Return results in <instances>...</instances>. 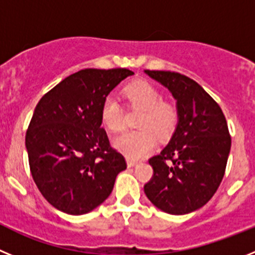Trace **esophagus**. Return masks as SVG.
<instances>
[{
  "label": "esophagus",
  "mask_w": 255,
  "mask_h": 255,
  "mask_svg": "<svg viewBox=\"0 0 255 255\" xmlns=\"http://www.w3.org/2000/svg\"><path fill=\"white\" fill-rule=\"evenodd\" d=\"M135 164H136V161H134V159H128V167H134Z\"/></svg>",
  "instance_id": "obj_1"
}]
</instances>
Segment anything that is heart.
Here are the masks:
<instances>
[{
	"mask_svg": "<svg viewBox=\"0 0 255 255\" xmlns=\"http://www.w3.org/2000/svg\"><path fill=\"white\" fill-rule=\"evenodd\" d=\"M123 94L128 107L141 110L136 131L124 132L115 139L117 149L130 159H139L149 154L155 145V138L167 139L179 123V110L175 105L162 100V93L149 82L138 80L124 87ZM101 121L111 132L121 131L125 125L124 108L114 96H107L101 106Z\"/></svg>",
	"mask_w": 255,
	"mask_h": 255,
	"instance_id": "heart-1",
	"label": "heart"
}]
</instances>
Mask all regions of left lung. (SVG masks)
<instances>
[{
	"label": "left lung",
	"mask_w": 255,
	"mask_h": 255,
	"mask_svg": "<svg viewBox=\"0 0 255 255\" xmlns=\"http://www.w3.org/2000/svg\"><path fill=\"white\" fill-rule=\"evenodd\" d=\"M177 101L179 123L170 143L149 159L148 199L170 215H186L211 199L224 179L231 148L225 115L203 88L179 73L145 70Z\"/></svg>",
	"instance_id": "8db88e82"
}]
</instances>
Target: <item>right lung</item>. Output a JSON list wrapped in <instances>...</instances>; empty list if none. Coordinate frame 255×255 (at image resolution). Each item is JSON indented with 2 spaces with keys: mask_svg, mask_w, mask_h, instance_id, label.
Segmentation results:
<instances>
[{
  "mask_svg": "<svg viewBox=\"0 0 255 255\" xmlns=\"http://www.w3.org/2000/svg\"><path fill=\"white\" fill-rule=\"evenodd\" d=\"M132 74L128 69L80 70L38 102L25 135L29 166L42 195L58 211L75 216L93 211L126 168L101 126V106Z\"/></svg>",
  "mask_w": 255,
  "mask_h": 255,
  "instance_id": "obj_1",
  "label": "right lung"
}]
</instances>
